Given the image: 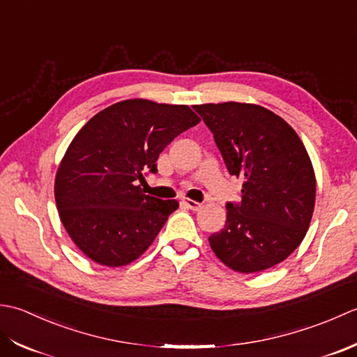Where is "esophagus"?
Returning <instances> with one entry per match:
<instances>
[{"mask_svg": "<svg viewBox=\"0 0 357 357\" xmlns=\"http://www.w3.org/2000/svg\"><path fill=\"white\" fill-rule=\"evenodd\" d=\"M181 203H183V205H185L186 208H189V209H192V211H199V209L202 208V203H199V202H195V200H189V199H183V200H181Z\"/></svg>", "mask_w": 357, "mask_h": 357, "instance_id": "1", "label": "esophagus"}]
</instances>
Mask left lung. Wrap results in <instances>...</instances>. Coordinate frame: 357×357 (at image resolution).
Here are the masks:
<instances>
[{"label":"left lung","mask_w":357,"mask_h":357,"mask_svg":"<svg viewBox=\"0 0 357 357\" xmlns=\"http://www.w3.org/2000/svg\"><path fill=\"white\" fill-rule=\"evenodd\" d=\"M214 135L231 176L243 177L242 200L227 203V223L209 236L215 256L250 274L285 260L307 234L316 177L299 135L257 105L194 106Z\"/></svg>","instance_id":"obj_1"}]
</instances>
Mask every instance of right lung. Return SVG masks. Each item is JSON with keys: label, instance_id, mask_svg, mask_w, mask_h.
<instances>
[{"label": "right lung", "instance_id": "1", "mask_svg": "<svg viewBox=\"0 0 357 357\" xmlns=\"http://www.w3.org/2000/svg\"><path fill=\"white\" fill-rule=\"evenodd\" d=\"M200 119L185 105L125 100L79 129L55 177L60 219L74 243L105 266H123L149 248L177 200L143 194L168 144Z\"/></svg>", "mask_w": 357, "mask_h": 357}]
</instances>
